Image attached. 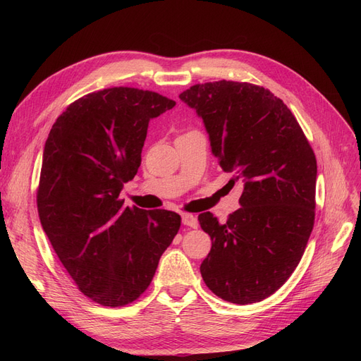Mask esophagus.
I'll return each mask as SVG.
<instances>
[{
  "mask_svg": "<svg viewBox=\"0 0 361 361\" xmlns=\"http://www.w3.org/2000/svg\"><path fill=\"white\" fill-rule=\"evenodd\" d=\"M182 224L195 228V227L199 226V221H197V218H195L192 214H182Z\"/></svg>",
  "mask_w": 361,
  "mask_h": 361,
  "instance_id": "obj_1",
  "label": "esophagus"
}]
</instances>
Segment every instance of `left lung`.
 <instances>
[{"label":"left lung","instance_id":"1","mask_svg":"<svg viewBox=\"0 0 361 361\" xmlns=\"http://www.w3.org/2000/svg\"><path fill=\"white\" fill-rule=\"evenodd\" d=\"M202 120L212 155L241 180L239 207L221 224L199 215L212 247L202 277L235 304L265 300L300 264L314 223L316 158L297 118L264 87L235 81L192 85L179 94Z\"/></svg>","mask_w":361,"mask_h":361}]
</instances>
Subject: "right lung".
I'll use <instances>...</instances> for the list:
<instances>
[{
  "label": "right lung",
  "instance_id": "add662e5",
  "mask_svg": "<svg viewBox=\"0 0 361 361\" xmlns=\"http://www.w3.org/2000/svg\"><path fill=\"white\" fill-rule=\"evenodd\" d=\"M174 105L133 87L85 94L56 120L43 149L42 227L78 289L106 307L147 289L180 227L176 212L125 207L118 197L138 171L149 122Z\"/></svg>",
  "mask_w": 361,
  "mask_h": 361
}]
</instances>
